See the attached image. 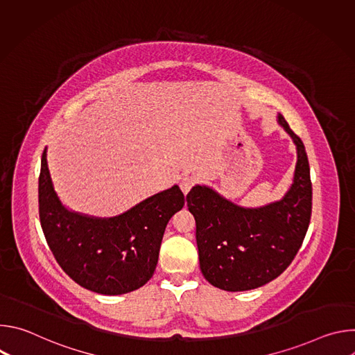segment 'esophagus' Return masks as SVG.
<instances>
[{
	"label": "esophagus",
	"instance_id": "esophagus-1",
	"mask_svg": "<svg viewBox=\"0 0 355 355\" xmlns=\"http://www.w3.org/2000/svg\"><path fill=\"white\" fill-rule=\"evenodd\" d=\"M193 184H195V178H192V177H189V175H185V177H182L181 181H180V188H181V191L187 195V193L189 192V189L193 187Z\"/></svg>",
	"mask_w": 355,
	"mask_h": 355
}]
</instances>
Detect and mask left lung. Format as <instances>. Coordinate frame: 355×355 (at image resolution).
<instances>
[{
  "mask_svg": "<svg viewBox=\"0 0 355 355\" xmlns=\"http://www.w3.org/2000/svg\"><path fill=\"white\" fill-rule=\"evenodd\" d=\"M278 122L297 150L293 182L281 200L241 208L205 185H195L187 195L200 271L216 288L237 292L268 284L289 267L306 236L312 215L306 150L282 115Z\"/></svg>",
  "mask_w": 355,
  "mask_h": 355,
  "instance_id": "left-lung-1",
  "label": "left lung"
}]
</instances>
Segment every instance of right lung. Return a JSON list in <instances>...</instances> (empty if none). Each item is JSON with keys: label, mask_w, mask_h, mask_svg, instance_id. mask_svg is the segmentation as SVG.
<instances>
[{"label": "right lung", "mask_w": 355, "mask_h": 355, "mask_svg": "<svg viewBox=\"0 0 355 355\" xmlns=\"http://www.w3.org/2000/svg\"><path fill=\"white\" fill-rule=\"evenodd\" d=\"M182 207L184 193L174 185L114 218L69 211L53 188L43 151L40 225L59 266L88 291L122 295L143 286L156 270L166 226Z\"/></svg>", "instance_id": "obj_1"}]
</instances>
